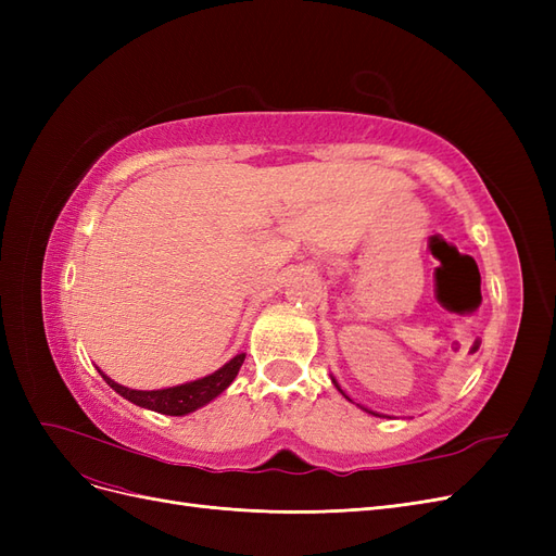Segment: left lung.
I'll return each mask as SVG.
<instances>
[{
    "label": "left lung",
    "mask_w": 556,
    "mask_h": 556,
    "mask_svg": "<svg viewBox=\"0 0 556 556\" xmlns=\"http://www.w3.org/2000/svg\"><path fill=\"white\" fill-rule=\"evenodd\" d=\"M333 384H336V380H333ZM336 387H339V384H336ZM341 392H343V390H341ZM345 399H348V396H345Z\"/></svg>",
    "instance_id": "8db88e82"
}]
</instances>
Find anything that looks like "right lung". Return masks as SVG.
Wrapping results in <instances>:
<instances>
[{"instance_id":"1","label":"right lung","mask_w":556,"mask_h":556,"mask_svg":"<svg viewBox=\"0 0 556 556\" xmlns=\"http://www.w3.org/2000/svg\"><path fill=\"white\" fill-rule=\"evenodd\" d=\"M243 359H245V355L241 352V355L229 359L223 368H217L215 374H211L206 378H199L194 382H185L178 387H169V390H153V392L129 390V387L113 382L104 374H102V378L113 387L117 394L125 396L131 403H137V406H141V408L155 410L162 415H188L201 406H206V403L213 401L217 394H223L231 384V380L237 378Z\"/></svg>"}]
</instances>
